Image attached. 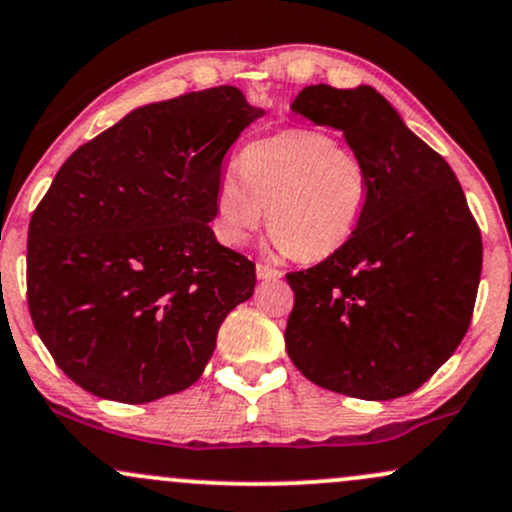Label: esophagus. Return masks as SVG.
<instances>
[{
  "label": "esophagus",
  "instance_id": "esophagus-1",
  "mask_svg": "<svg viewBox=\"0 0 512 512\" xmlns=\"http://www.w3.org/2000/svg\"><path fill=\"white\" fill-rule=\"evenodd\" d=\"M255 274H257V279H272V282L274 279H282V272L274 267H269V265H257Z\"/></svg>",
  "mask_w": 512,
  "mask_h": 512
}]
</instances>
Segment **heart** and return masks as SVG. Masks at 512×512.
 <instances>
[{
    "mask_svg": "<svg viewBox=\"0 0 512 512\" xmlns=\"http://www.w3.org/2000/svg\"><path fill=\"white\" fill-rule=\"evenodd\" d=\"M369 201V170L355 150L313 128L255 140L226 170L213 196V230L243 245L265 221L272 245L296 260L335 255L355 235Z\"/></svg>",
    "mask_w": 512,
    "mask_h": 512,
    "instance_id": "obj_1",
    "label": "heart"
}]
</instances>
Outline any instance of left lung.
Here are the masks:
<instances>
[{
    "label": "left lung",
    "mask_w": 512,
    "mask_h": 512,
    "mask_svg": "<svg viewBox=\"0 0 512 512\" xmlns=\"http://www.w3.org/2000/svg\"><path fill=\"white\" fill-rule=\"evenodd\" d=\"M291 111L342 131L369 170L362 221L335 255L286 274V352L313 384L391 401L425 384L469 328L481 233L462 184L369 84L301 89Z\"/></svg>",
    "instance_id": "8db88e82"
}]
</instances>
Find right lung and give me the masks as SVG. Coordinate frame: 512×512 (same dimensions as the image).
<instances>
[{
    "instance_id": "add662e5",
    "label": "right lung",
    "mask_w": 512,
    "mask_h": 512,
    "mask_svg": "<svg viewBox=\"0 0 512 512\" xmlns=\"http://www.w3.org/2000/svg\"><path fill=\"white\" fill-rule=\"evenodd\" d=\"M265 116L238 87L133 109L80 145L28 223V311L99 398L150 403L204 374L255 265L213 235L221 162Z\"/></svg>"
}]
</instances>
